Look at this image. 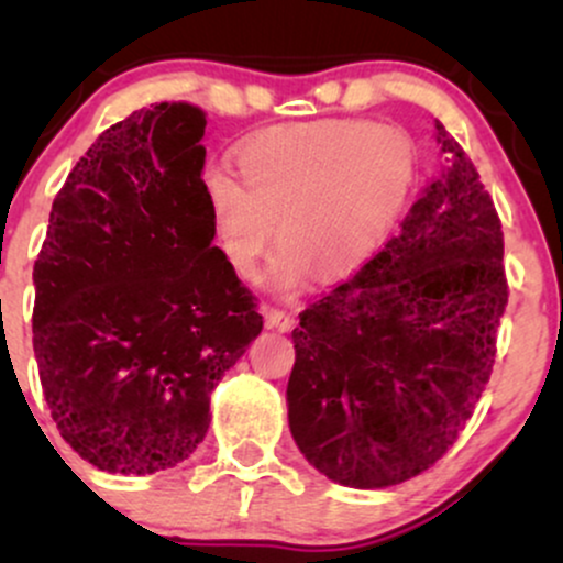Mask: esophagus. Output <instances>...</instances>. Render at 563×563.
<instances>
[{
    "mask_svg": "<svg viewBox=\"0 0 563 563\" xmlns=\"http://www.w3.org/2000/svg\"><path fill=\"white\" fill-rule=\"evenodd\" d=\"M264 320H267L269 328H275V331H283V333L290 331V328L296 325L294 314L286 312V309H280V307H267V309H264Z\"/></svg>",
    "mask_w": 563,
    "mask_h": 563,
    "instance_id": "esophagus-1",
    "label": "esophagus"
}]
</instances>
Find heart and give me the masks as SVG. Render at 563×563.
<instances>
[{
  "label": "heart",
  "instance_id": "heart-1",
  "mask_svg": "<svg viewBox=\"0 0 563 563\" xmlns=\"http://www.w3.org/2000/svg\"><path fill=\"white\" fill-rule=\"evenodd\" d=\"M241 183L206 179L211 230L238 277H254L275 241L269 286L341 280L378 254L402 219L421 151L410 132L367 121H309L251 140L235 158Z\"/></svg>",
  "mask_w": 563,
  "mask_h": 563
}]
</instances>
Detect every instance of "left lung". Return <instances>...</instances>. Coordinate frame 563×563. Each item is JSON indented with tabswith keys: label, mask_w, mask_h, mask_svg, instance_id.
<instances>
[{
	"label": "left lung",
	"mask_w": 563,
	"mask_h": 563,
	"mask_svg": "<svg viewBox=\"0 0 563 563\" xmlns=\"http://www.w3.org/2000/svg\"><path fill=\"white\" fill-rule=\"evenodd\" d=\"M437 142L442 166L397 235L294 328L290 434L346 487H391L434 466L493 376L508 303L500 217L439 121Z\"/></svg>",
	"instance_id": "left-lung-1"
}]
</instances>
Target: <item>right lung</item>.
Here are the masks:
<instances>
[{
	"label": "right lung",
	"mask_w": 563,
	"mask_h": 563,
	"mask_svg": "<svg viewBox=\"0 0 563 563\" xmlns=\"http://www.w3.org/2000/svg\"><path fill=\"white\" fill-rule=\"evenodd\" d=\"M206 113L158 102L95 140L34 264V354L57 431L111 474L183 463L209 397L262 331L211 230Z\"/></svg>",
	"instance_id": "1"
}]
</instances>
